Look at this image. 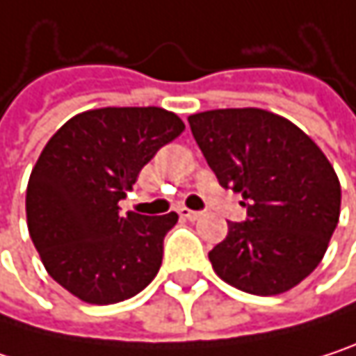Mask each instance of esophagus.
I'll use <instances>...</instances> for the list:
<instances>
[{"instance_id":"esophagus-1","label":"esophagus","mask_w":356,"mask_h":356,"mask_svg":"<svg viewBox=\"0 0 356 356\" xmlns=\"http://www.w3.org/2000/svg\"><path fill=\"white\" fill-rule=\"evenodd\" d=\"M179 214H181L183 218H187V220H197V218L202 216V212H197V210H189V208H185V206H181V208H179Z\"/></svg>"}]
</instances>
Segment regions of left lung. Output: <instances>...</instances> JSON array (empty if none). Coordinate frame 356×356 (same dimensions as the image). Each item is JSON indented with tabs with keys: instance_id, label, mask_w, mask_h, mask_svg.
Wrapping results in <instances>:
<instances>
[{
	"instance_id": "1",
	"label": "left lung",
	"mask_w": 356,
	"mask_h": 356,
	"mask_svg": "<svg viewBox=\"0 0 356 356\" xmlns=\"http://www.w3.org/2000/svg\"><path fill=\"white\" fill-rule=\"evenodd\" d=\"M225 189L243 195L245 222L208 253L231 286L280 295L321 261L340 216V181L320 146L289 119L264 108H214L187 117Z\"/></svg>"
}]
</instances>
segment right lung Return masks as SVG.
Masks as SVG:
<instances>
[{"label": "right lung", "mask_w": 356, "mask_h": 356, "mask_svg": "<svg viewBox=\"0 0 356 356\" xmlns=\"http://www.w3.org/2000/svg\"><path fill=\"white\" fill-rule=\"evenodd\" d=\"M183 129L161 107L92 108L65 121L42 148L26 187L29 233L49 276L80 301H125L159 274L179 216H123L119 200Z\"/></svg>", "instance_id": "1"}]
</instances>
